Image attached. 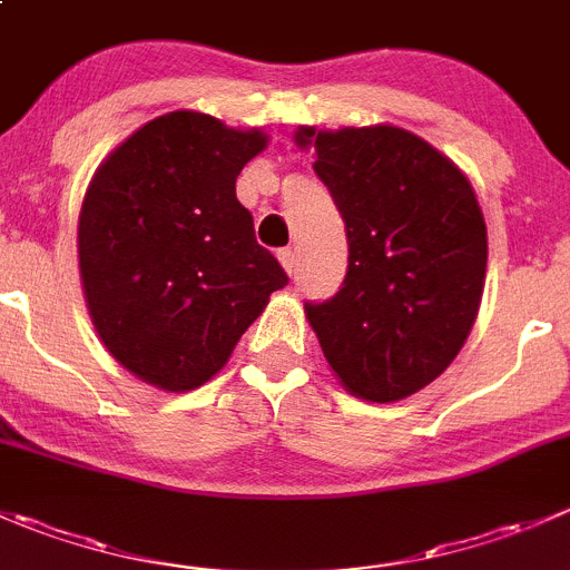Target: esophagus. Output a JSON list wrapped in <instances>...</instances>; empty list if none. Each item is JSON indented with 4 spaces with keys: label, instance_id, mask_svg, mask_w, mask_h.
<instances>
[{
    "label": "esophagus",
    "instance_id": "obj_1",
    "mask_svg": "<svg viewBox=\"0 0 570 570\" xmlns=\"http://www.w3.org/2000/svg\"><path fill=\"white\" fill-rule=\"evenodd\" d=\"M278 262L284 264V269L289 275L297 273V253L292 250V247H284V250H278Z\"/></svg>",
    "mask_w": 570,
    "mask_h": 570
}]
</instances>
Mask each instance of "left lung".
I'll return each instance as SVG.
<instances>
[{
    "label": "left lung",
    "instance_id": "left-lung-1",
    "mask_svg": "<svg viewBox=\"0 0 570 570\" xmlns=\"http://www.w3.org/2000/svg\"><path fill=\"white\" fill-rule=\"evenodd\" d=\"M347 234V273L306 317L353 395L390 403L432 384L465 345L488 267V228L473 186L423 138L392 125L314 132Z\"/></svg>",
    "mask_w": 570,
    "mask_h": 570
}]
</instances>
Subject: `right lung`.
Returning a JSON list of instances; mask_svg holds the SVG:
<instances>
[{"label":"right lung","instance_id":"1","mask_svg":"<svg viewBox=\"0 0 570 570\" xmlns=\"http://www.w3.org/2000/svg\"><path fill=\"white\" fill-rule=\"evenodd\" d=\"M262 130L175 110L147 121L97 169L80 212V278L105 347L138 379L206 384L289 284L256 242L236 175Z\"/></svg>","mask_w":570,"mask_h":570}]
</instances>
